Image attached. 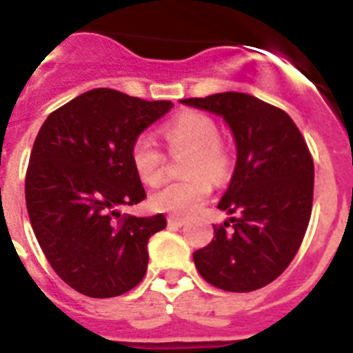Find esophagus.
<instances>
[{"mask_svg": "<svg viewBox=\"0 0 353 353\" xmlns=\"http://www.w3.org/2000/svg\"><path fill=\"white\" fill-rule=\"evenodd\" d=\"M187 221L183 219V217H179V215H170L168 217V224H171V226H182V224H185Z\"/></svg>", "mask_w": 353, "mask_h": 353, "instance_id": "obj_1", "label": "esophagus"}]
</instances>
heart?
<instances>
[{
  "instance_id": "obj_1",
  "label": "heart",
  "mask_w": 353,
  "mask_h": 353,
  "mask_svg": "<svg viewBox=\"0 0 353 353\" xmlns=\"http://www.w3.org/2000/svg\"><path fill=\"white\" fill-rule=\"evenodd\" d=\"M162 138L171 154L187 152L183 174L187 179L170 182L152 194L155 210L185 215L198 210L212 191L210 179L221 182L232 173L233 157L226 143L219 139V125L201 111H183L162 127ZM130 162L143 183L161 182L166 157L154 139L141 134L130 145Z\"/></svg>"
}]
</instances>
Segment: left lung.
<instances>
[{"instance_id": "obj_1", "label": "left lung", "mask_w": 353, "mask_h": 353, "mask_svg": "<svg viewBox=\"0 0 353 353\" xmlns=\"http://www.w3.org/2000/svg\"><path fill=\"white\" fill-rule=\"evenodd\" d=\"M221 114L236 141V166L217 208L232 223L214 224V239L194 251L205 281L226 292H252L281 276L297 254L313 208L314 164L292 118L239 92L185 99Z\"/></svg>"}]
</instances>
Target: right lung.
Masks as SVG:
<instances>
[{
    "mask_svg": "<svg viewBox=\"0 0 353 353\" xmlns=\"http://www.w3.org/2000/svg\"><path fill=\"white\" fill-rule=\"evenodd\" d=\"M171 108L95 88L52 111L37 134L24 187L31 228L52 270L83 295L118 297L145 277L148 239L166 217L118 210L146 198L130 145Z\"/></svg>",
    "mask_w": 353,
    "mask_h": 353,
    "instance_id": "right-lung-1",
    "label": "right lung"
}]
</instances>
